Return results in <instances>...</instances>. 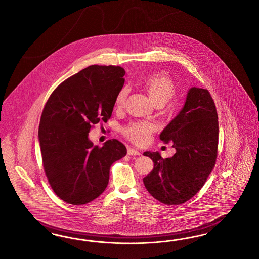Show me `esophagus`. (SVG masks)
Returning a JSON list of instances; mask_svg holds the SVG:
<instances>
[{
	"label": "esophagus",
	"instance_id": "esophagus-1",
	"mask_svg": "<svg viewBox=\"0 0 259 259\" xmlns=\"http://www.w3.org/2000/svg\"><path fill=\"white\" fill-rule=\"evenodd\" d=\"M127 154L128 155H140V152L139 151H137L136 149H133V148H129L128 150H127Z\"/></svg>",
	"mask_w": 259,
	"mask_h": 259
}]
</instances>
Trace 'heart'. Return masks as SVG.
Here are the masks:
<instances>
[{
    "mask_svg": "<svg viewBox=\"0 0 259 259\" xmlns=\"http://www.w3.org/2000/svg\"><path fill=\"white\" fill-rule=\"evenodd\" d=\"M141 85L154 105H164L176 93V87L169 76L163 73H153L146 76ZM128 88L122 87L115 97V106L121 107L126 100ZM153 132V127L147 121H133L122 128V134L137 145H146Z\"/></svg>",
    "mask_w": 259,
    "mask_h": 259,
    "instance_id": "b5f03b06",
    "label": "heart"
}]
</instances>
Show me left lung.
<instances>
[{
  "instance_id": "8db88e82",
  "label": "left lung",
  "mask_w": 259,
  "mask_h": 259,
  "mask_svg": "<svg viewBox=\"0 0 259 259\" xmlns=\"http://www.w3.org/2000/svg\"><path fill=\"white\" fill-rule=\"evenodd\" d=\"M219 125L214 101L208 90L191 88L184 107L161 133L176 153L164 158L159 152H144L154 168L143 179L146 189L165 205H181L201 189L214 167Z\"/></svg>"
}]
</instances>
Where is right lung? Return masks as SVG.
Returning a JSON list of instances; mask_svg holds the SVG:
<instances>
[{"label": "right lung", "instance_id": "right-lung-1", "mask_svg": "<svg viewBox=\"0 0 259 259\" xmlns=\"http://www.w3.org/2000/svg\"><path fill=\"white\" fill-rule=\"evenodd\" d=\"M125 70L91 65L61 83L45 105L38 129L45 174L62 200L93 201L107 188L110 166L126 155L118 139L103 147L88 139L95 124L110 119Z\"/></svg>", "mask_w": 259, "mask_h": 259}]
</instances>
